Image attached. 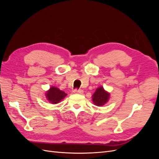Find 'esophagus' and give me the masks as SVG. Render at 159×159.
Masks as SVG:
<instances>
[{
    "mask_svg": "<svg viewBox=\"0 0 159 159\" xmlns=\"http://www.w3.org/2000/svg\"><path fill=\"white\" fill-rule=\"evenodd\" d=\"M74 93H79V94H82V93H84V91H83L82 89H78V90L75 89V90L74 91Z\"/></svg>",
    "mask_w": 159,
    "mask_h": 159,
    "instance_id": "1",
    "label": "esophagus"
}]
</instances>
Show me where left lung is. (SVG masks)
<instances>
[{
  "mask_svg": "<svg viewBox=\"0 0 159 159\" xmlns=\"http://www.w3.org/2000/svg\"><path fill=\"white\" fill-rule=\"evenodd\" d=\"M110 93L105 90L102 86L96 89L95 93L92 95V101L95 105L98 107L103 106L109 100Z\"/></svg>",
  "mask_w": 159,
  "mask_h": 159,
  "instance_id": "8db88e82",
  "label": "left lung"
}]
</instances>
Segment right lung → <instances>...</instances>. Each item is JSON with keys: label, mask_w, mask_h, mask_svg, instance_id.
<instances>
[{"label": "right lung", "mask_w": 159, "mask_h": 159, "mask_svg": "<svg viewBox=\"0 0 159 159\" xmlns=\"http://www.w3.org/2000/svg\"><path fill=\"white\" fill-rule=\"evenodd\" d=\"M46 98L48 102L52 104H57L60 103L62 99L65 98L67 94L64 91H61L54 86H52V87L48 90L46 93Z\"/></svg>", "instance_id": "add662e5"}]
</instances>
